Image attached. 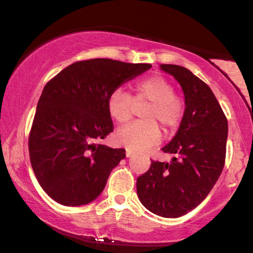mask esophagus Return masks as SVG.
Segmentation results:
<instances>
[{"label":"esophagus","mask_w":253,"mask_h":253,"mask_svg":"<svg viewBox=\"0 0 253 253\" xmlns=\"http://www.w3.org/2000/svg\"><path fill=\"white\" fill-rule=\"evenodd\" d=\"M132 156H133V152H132V151L127 150V151H126V157H128V158H129V157H132Z\"/></svg>","instance_id":"1"}]
</instances>
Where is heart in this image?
I'll use <instances>...</instances> for the list:
<instances>
[{
	"label": "heart",
	"mask_w": 253,
	"mask_h": 253,
	"mask_svg": "<svg viewBox=\"0 0 253 253\" xmlns=\"http://www.w3.org/2000/svg\"><path fill=\"white\" fill-rule=\"evenodd\" d=\"M134 103H150L143 112L141 121L123 127L115 133L119 144L130 151H144L153 146L161 139V130L155 121L161 123L165 130L175 128L184 112L181 98L167 78L153 76L135 84L133 98L124 89H117L107 101L109 117L118 124H126L134 113Z\"/></svg>",
	"instance_id": "heart-1"
}]
</instances>
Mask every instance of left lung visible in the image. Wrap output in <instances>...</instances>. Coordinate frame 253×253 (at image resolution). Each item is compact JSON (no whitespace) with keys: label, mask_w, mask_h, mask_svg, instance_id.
I'll return each instance as SVG.
<instances>
[{"label":"left lung","mask_w":253,"mask_h":253,"mask_svg":"<svg viewBox=\"0 0 253 253\" xmlns=\"http://www.w3.org/2000/svg\"><path fill=\"white\" fill-rule=\"evenodd\" d=\"M184 94V114L176 135L165 145L170 163L151 162L136 179L139 200L153 214L179 217L201 203L221 175L228 125L213 91L188 69L162 64Z\"/></svg>","instance_id":"left-lung-1"}]
</instances>
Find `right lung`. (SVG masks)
Here are the masks:
<instances>
[{"instance_id": "1", "label": "right lung", "mask_w": 253, "mask_h": 253, "mask_svg": "<svg viewBox=\"0 0 253 253\" xmlns=\"http://www.w3.org/2000/svg\"><path fill=\"white\" fill-rule=\"evenodd\" d=\"M151 68L96 58L71 64L46 84L28 149L38 182L51 199L77 207L100 196L112 170L126 157L125 149L98 143L113 132L107 101Z\"/></svg>"}]
</instances>
